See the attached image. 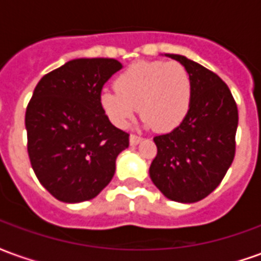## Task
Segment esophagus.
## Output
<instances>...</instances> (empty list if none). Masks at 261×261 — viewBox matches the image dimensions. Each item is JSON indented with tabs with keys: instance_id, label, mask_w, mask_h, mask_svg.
Listing matches in <instances>:
<instances>
[{
	"instance_id": "34e87169",
	"label": "esophagus",
	"mask_w": 261,
	"mask_h": 261,
	"mask_svg": "<svg viewBox=\"0 0 261 261\" xmlns=\"http://www.w3.org/2000/svg\"><path fill=\"white\" fill-rule=\"evenodd\" d=\"M141 141H142L141 137L134 136V134H131V136H130V144H131V145H138V144H140Z\"/></svg>"
}]
</instances>
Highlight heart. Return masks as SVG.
Listing matches in <instances>:
<instances>
[{"label":"heart","mask_w":261,"mask_h":261,"mask_svg":"<svg viewBox=\"0 0 261 261\" xmlns=\"http://www.w3.org/2000/svg\"><path fill=\"white\" fill-rule=\"evenodd\" d=\"M114 89L102 92L99 105L117 128H127L140 109L145 114V127L172 131L183 123L192 106V78L179 63H136L116 78Z\"/></svg>","instance_id":"b5f03b06"}]
</instances>
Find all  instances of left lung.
<instances>
[{
	"label": "left lung",
	"mask_w": 261,
	"mask_h": 261,
	"mask_svg": "<svg viewBox=\"0 0 261 261\" xmlns=\"http://www.w3.org/2000/svg\"><path fill=\"white\" fill-rule=\"evenodd\" d=\"M189 71L192 106L186 119L168 134L153 138L158 153L149 176L166 198L200 201L224 179L235 156L238 108L218 75L180 54H165Z\"/></svg>",
	"instance_id": "obj_1"
}]
</instances>
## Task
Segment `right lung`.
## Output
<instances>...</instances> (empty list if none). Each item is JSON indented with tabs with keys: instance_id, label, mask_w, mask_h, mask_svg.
<instances>
[{
	"instance_id": "right-lung-1",
	"label": "right lung",
	"mask_w": 261,
	"mask_h": 261,
	"mask_svg": "<svg viewBox=\"0 0 261 261\" xmlns=\"http://www.w3.org/2000/svg\"><path fill=\"white\" fill-rule=\"evenodd\" d=\"M121 69L114 59H75L44 75L28 105L25 125L32 168L63 202L92 200L113 179L128 134L99 105L103 85Z\"/></svg>"
}]
</instances>
